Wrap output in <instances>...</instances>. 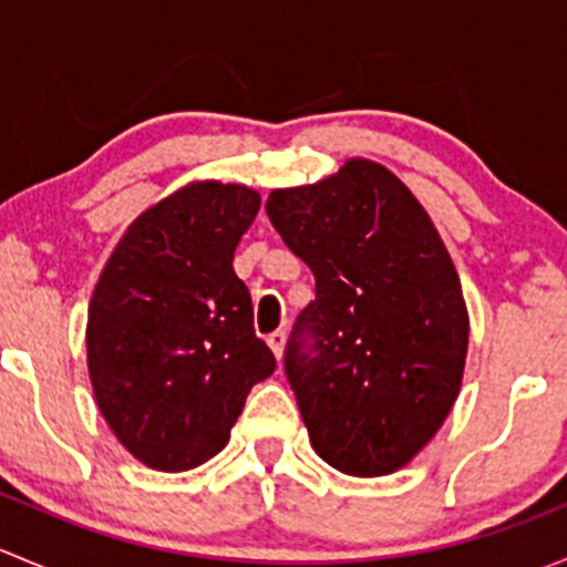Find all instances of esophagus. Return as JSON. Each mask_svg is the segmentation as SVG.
Wrapping results in <instances>:
<instances>
[{
	"mask_svg": "<svg viewBox=\"0 0 567 567\" xmlns=\"http://www.w3.org/2000/svg\"><path fill=\"white\" fill-rule=\"evenodd\" d=\"M268 346H271L274 357L282 359V348H285V331H274V334H268Z\"/></svg>",
	"mask_w": 567,
	"mask_h": 567,
	"instance_id": "1",
	"label": "esophagus"
}]
</instances>
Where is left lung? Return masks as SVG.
Returning a JSON list of instances; mask_svg holds the SVG:
<instances>
[{
  "instance_id": "left-lung-1",
  "label": "left lung",
  "mask_w": 567,
  "mask_h": 567,
  "mask_svg": "<svg viewBox=\"0 0 567 567\" xmlns=\"http://www.w3.org/2000/svg\"><path fill=\"white\" fill-rule=\"evenodd\" d=\"M266 214L316 277L285 348L312 447L353 477L405 466L447 420L468 346L458 271L431 216L368 158L277 188Z\"/></svg>"
}]
</instances>
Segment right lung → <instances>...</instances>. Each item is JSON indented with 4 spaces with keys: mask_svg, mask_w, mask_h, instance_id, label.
Listing matches in <instances>:
<instances>
[{
    "mask_svg": "<svg viewBox=\"0 0 567 567\" xmlns=\"http://www.w3.org/2000/svg\"><path fill=\"white\" fill-rule=\"evenodd\" d=\"M260 194L188 183L136 216L101 271L87 312L99 409L125 450L186 472L230 439L244 400L277 368L233 271Z\"/></svg>",
    "mask_w": 567,
    "mask_h": 567,
    "instance_id": "obj_1",
    "label": "right lung"
}]
</instances>
